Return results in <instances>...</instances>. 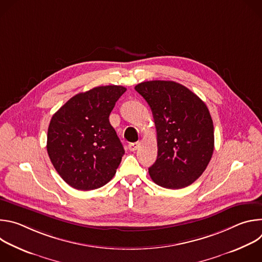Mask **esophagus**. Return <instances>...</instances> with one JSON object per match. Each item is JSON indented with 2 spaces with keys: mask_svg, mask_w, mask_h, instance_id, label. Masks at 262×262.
Here are the masks:
<instances>
[{
  "mask_svg": "<svg viewBox=\"0 0 262 262\" xmlns=\"http://www.w3.org/2000/svg\"><path fill=\"white\" fill-rule=\"evenodd\" d=\"M139 147H140V143H139V142L130 143V144L128 145V148H129L130 151H136Z\"/></svg>",
  "mask_w": 262,
  "mask_h": 262,
  "instance_id": "34e87169",
  "label": "esophagus"
}]
</instances>
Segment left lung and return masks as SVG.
Instances as JSON below:
<instances>
[{
  "label": "left lung",
  "instance_id": "8db88e82",
  "mask_svg": "<svg viewBox=\"0 0 262 262\" xmlns=\"http://www.w3.org/2000/svg\"><path fill=\"white\" fill-rule=\"evenodd\" d=\"M135 89L150 106L157 128L158 159L148 169L149 175L166 189L192 184L206 169L214 147L206 104L173 81L143 82Z\"/></svg>",
  "mask_w": 262,
  "mask_h": 262
}]
</instances>
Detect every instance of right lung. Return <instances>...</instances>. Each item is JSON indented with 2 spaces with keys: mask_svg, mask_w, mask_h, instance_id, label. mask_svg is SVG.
I'll return each instance as SVG.
<instances>
[{
  "mask_svg": "<svg viewBox=\"0 0 262 262\" xmlns=\"http://www.w3.org/2000/svg\"><path fill=\"white\" fill-rule=\"evenodd\" d=\"M125 91L116 85L95 87L74 95L53 115L48 154L73 189H98L116 174L124 149L108 116Z\"/></svg>",
  "mask_w": 262,
  "mask_h": 262,
  "instance_id": "add662e5",
  "label": "right lung"
}]
</instances>
